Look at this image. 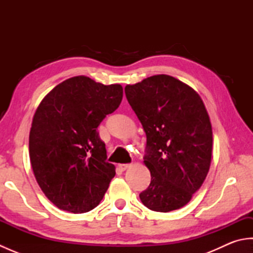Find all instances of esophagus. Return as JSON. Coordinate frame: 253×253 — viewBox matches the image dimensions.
Instances as JSON below:
<instances>
[{
	"instance_id": "obj_1",
	"label": "esophagus",
	"mask_w": 253,
	"mask_h": 253,
	"mask_svg": "<svg viewBox=\"0 0 253 253\" xmlns=\"http://www.w3.org/2000/svg\"><path fill=\"white\" fill-rule=\"evenodd\" d=\"M130 166H131V164H120L118 165V168H120L122 170H125L128 168H130Z\"/></svg>"
}]
</instances>
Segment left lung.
<instances>
[{
	"label": "left lung",
	"instance_id": "obj_1",
	"mask_svg": "<svg viewBox=\"0 0 253 253\" xmlns=\"http://www.w3.org/2000/svg\"><path fill=\"white\" fill-rule=\"evenodd\" d=\"M125 94L147 135L143 160L151 182L140 200L155 212L180 209L201 187L211 164L212 126L203 101L169 75L127 84Z\"/></svg>",
	"mask_w": 253,
	"mask_h": 253
}]
</instances>
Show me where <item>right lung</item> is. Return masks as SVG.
<instances>
[{"instance_id":"1","label":"right lung","mask_w":253,"mask_h":253,"mask_svg":"<svg viewBox=\"0 0 253 253\" xmlns=\"http://www.w3.org/2000/svg\"><path fill=\"white\" fill-rule=\"evenodd\" d=\"M122 99L121 84L77 76L57 84L38 106L29 135L30 162L42 191L58 209L85 213L103 199L115 166L106 161L96 129Z\"/></svg>"}]
</instances>
